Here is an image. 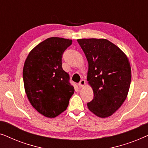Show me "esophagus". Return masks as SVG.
Wrapping results in <instances>:
<instances>
[{"mask_svg": "<svg viewBox=\"0 0 148 148\" xmlns=\"http://www.w3.org/2000/svg\"><path fill=\"white\" fill-rule=\"evenodd\" d=\"M85 84H86V81H85L84 79H82L80 81V82L79 83V88H83L85 86Z\"/></svg>", "mask_w": 148, "mask_h": 148, "instance_id": "esophagus-1", "label": "esophagus"}]
</instances>
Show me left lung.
<instances>
[{
  "label": "left lung",
  "instance_id": "8db88e82",
  "mask_svg": "<svg viewBox=\"0 0 148 148\" xmlns=\"http://www.w3.org/2000/svg\"><path fill=\"white\" fill-rule=\"evenodd\" d=\"M77 42L88 62L87 80L94 92L88 108L97 116H111L126 100L131 80V65L124 52L106 39Z\"/></svg>",
  "mask_w": 148,
  "mask_h": 148
}]
</instances>
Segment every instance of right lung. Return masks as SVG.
<instances>
[{"label": "right lung", "mask_w": 148, "mask_h": 148, "mask_svg": "<svg viewBox=\"0 0 148 148\" xmlns=\"http://www.w3.org/2000/svg\"><path fill=\"white\" fill-rule=\"evenodd\" d=\"M72 40L52 37L34 48L24 63L25 91L32 106L48 118H54L67 108L74 94L69 75L62 68V54Z\"/></svg>", "instance_id": "obj_1"}]
</instances>
